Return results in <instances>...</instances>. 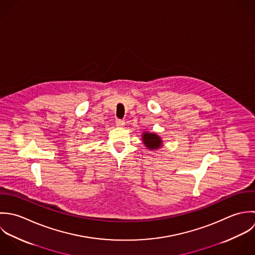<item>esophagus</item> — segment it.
<instances>
[{"label": "esophagus", "mask_w": 255, "mask_h": 255, "mask_svg": "<svg viewBox=\"0 0 255 255\" xmlns=\"http://www.w3.org/2000/svg\"><path fill=\"white\" fill-rule=\"evenodd\" d=\"M115 124H116V126H118V127H123V126L125 125V122H124L123 120H121V119H116Z\"/></svg>", "instance_id": "esophagus-1"}]
</instances>
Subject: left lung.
<instances>
[{
	"mask_svg": "<svg viewBox=\"0 0 255 255\" xmlns=\"http://www.w3.org/2000/svg\"><path fill=\"white\" fill-rule=\"evenodd\" d=\"M142 141L145 147L151 151H156L163 146L161 138L153 132L144 131L142 134Z\"/></svg>",
	"mask_w": 255,
	"mask_h": 255,
	"instance_id": "1",
	"label": "left lung"
}]
</instances>
